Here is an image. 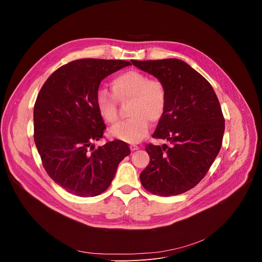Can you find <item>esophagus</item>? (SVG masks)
Here are the masks:
<instances>
[{"label": "esophagus", "mask_w": 262, "mask_h": 262, "mask_svg": "<svg viewBox=\"0 0 262 262\" xmlns=\"http://www.w3.org/2000/svg\"><path fill=\"white\" fill-rule=\"evenodd\" d=\"M129 148H130L132 151H136V150H138V149H139V146H137V145H130Z\"/></svg>", "instance_id": "1"}]
</instances>
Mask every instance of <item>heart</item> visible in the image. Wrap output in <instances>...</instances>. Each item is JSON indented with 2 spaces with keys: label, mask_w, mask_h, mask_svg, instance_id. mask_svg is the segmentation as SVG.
<instances>
[{
  "label": "heart",
  "mask_w": 262,
  "mask_h": 262,
  "mask_svg": "<svg viewBox=\"0 0 262 262\" xmlns=\"http://www.w3.org/2000/svg\"><path fill=\"white\" fill-rule=\"evenodd\" d=\"M114 95L105 89H98L95 103L99 116L107 124H115L119 119L116 99L120 102L130 100V118L110 129V134L127 143H138L149 129V120L159 121L166 110L167 90L160 80H150L139 70L120 73L112 81Z\"/></svg>",
  "instance_id": "heart-1"
}]
</instances>
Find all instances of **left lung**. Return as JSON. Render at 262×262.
Segmentation results:
<instances>
[{
  "label": "left lung",
  "instance_id": "left-lung-1",
  "mask_svg": "<svg viewBox=\"0 0 262 262\" xmlns=\"http://www.w3.org/2000/svg\"><path fill=\"white\" fill-rule=\"evenodd\" d=\"M132 63L167 90L165 113L152 137L170 146H145L150 162L140 174L141 183L155 195L182 194L201 181L221 149L225 120L219 99L207 80L182 60Z\"/></svg>",
  "mask_w": 262,
  "mask_h": 262
}]
</instances>
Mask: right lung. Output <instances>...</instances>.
I'll use <instances>...</instances> for the list:
<instances>
[{
    "instance_id": "1",
    "label": "right lung",
    "mask_w": 262,
    "mask_h": 262,
    "mask_svg": "<svg viewBox=\"0 0 262 262\" xmlns=\"http://www.w3.org/2000/svg\"><path fill=\"white\" fill-rule=\"evenodd\" d=\"M123 60L81 59L53 72L34 105V141L49 176L68 193L94 197L113 180L119 163L130 154L120 140L94 149L105 125L95 94L108 74L125 66Z\"/></svg>"
}]
</instances>
